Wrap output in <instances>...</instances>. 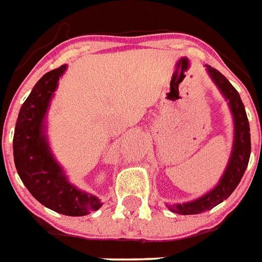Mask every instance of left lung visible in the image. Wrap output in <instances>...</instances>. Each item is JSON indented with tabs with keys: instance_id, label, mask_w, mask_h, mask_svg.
I'll use <instances>...</instances> for the list:
<instances>
[{
	"instance_id": "left-lung-1",
	"label": "left lung",
	"mask_w": 262,
	"mask_h": 262,
	"mask_svg": "<svg viewBox=\"0 0 262 262\" xmlns=\"http://www.w3.org/2000/svg\"><path fill=\"white\" fill-rule=\"evenodd\" d=\"M207 72L213 81L217 84V87L222 90L224 97L229 100L230 108L234 117L235 134L233 154H231L229 166L224 172L222 181L211 192L205 194L200 199L190 202V203L168 206L169 210H172L173 213H179V214H199L209 209H213L214 206L222 203L224 199H227L230 194L234 192L237 185L240 183L241 178L246 172L248 161H250V154H251L250 125H248V118H247L246 108L241 101L240 94L217 69L207 66Z\"/></svg>"
}]
</instances>
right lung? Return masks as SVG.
<instances>
[{
	"instance_id": "right-lung-1",
	"label": "right lung",
	"mask_w": 262,
	"mask_h": 262,
	"mask_svg": "<svg viewBox=\"0 0 262 262\" xmlns=\"http://www.w3.org/2000/svg\"><path fill=\"white\" fill-rule=\"evenodd\" d=\"M64 69L62 64L48 72L22 104L14 134V162L21 181L39 203L66 216H84L101 207L100 200L66 181L43 135V117Z\"/></svg>"
}]
</instances>
